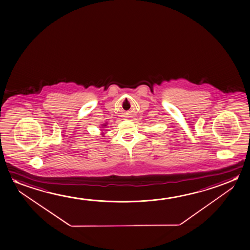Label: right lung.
I'll use <instances>...</instances> for the list:
<instances>
[{"instance_id": "1", "label": "right lung", "mask_w": 250, "mask_h": 250, "mask_svg": "<svg viewBox=\"0 0 250 250\" xmlns=\"http://www.w3.org/2000/svg\"><path fill=\"white\" fill-rule=\"evenodd\" d=\"M103 127H106V124H103ZM102 135H103V134H102Z\"/></svg>"}]
</instances>
